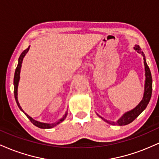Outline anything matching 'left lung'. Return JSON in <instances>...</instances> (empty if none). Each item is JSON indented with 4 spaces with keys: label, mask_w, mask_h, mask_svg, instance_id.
<instances>
[{
    "label": "left lung",
    "mask_w": 159,
    "mask_h": 159,
    "mask_svg": "<svg viewBox=\"0 0 159 159\" xmlns=\"http://www.w3.org/2000/svg\"><path fill=\"white\" fill-rule=\"evenodd\" d=\"M134 49L137 52L139 53V54H140L142 56H143V61H144L143 63H144V67H145L146 78H145V84H144V92H143V98H142V100L140 102V103L138 104L134 108L132 109L131 111H127V112L124 113L123 116H122L119 120H116V122L107 120L106 119H105V118L102 117V116H101L99 114H98L97 113H96V114H97L102 120H103L104 121H105L107 123L111 124V125H125L134 121V120H135L144 110H145V108L147 107V105H148L149 102V100H150L151 98V96H152V75H151L150 69H149L148 65H147V61H146L145 55H144L143 52H142L141 48H140V46L138 45H136L135 47H134Z\"/></svg>",
    "instance_id": "8db88e82"
}]
</instances>
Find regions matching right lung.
<instances>
[{
  "instance_id": "obj_1",
  "label": "right lung",
  "mask_w": 159,
  "mask_h": 159,
  "mask_svg": "<svg viewBox=\"0 0 159 159\" xmlns=\"http://www.w3.org/2000/svg\"><path fill=\"white\" fill-rule=\"evenodd\" d=\"M29 49H30V46H29L28 48L26 49V50H25L22 53H21V55H20L19 58V61H18V66H17V67H16V69L15 75H14V81H13L14 96H15L16 103H17L18 106H19L20 110H21L24 113V114L26 115V116H27V118H28V119L30 120V122H31V123L34 124V125H36V126L40 128V129H52V128L56 126L57 125H58V124L62 123V122H63V120L66 119V116H67V114H68V111H66L65 114L63 115V116H62L61 119H59L57 120V121H56L55 123H42V122L37 121V120H35L34 119H33L31 116H30L28 114H27L26 113H25V111H23V109L21 108V107L20 106L19 100H18V87H19V80H20V72H21V64H22V61H23L24 57H25V55H26L27 53L28 52Z\"/></svg>"
}]
</instances>
